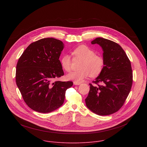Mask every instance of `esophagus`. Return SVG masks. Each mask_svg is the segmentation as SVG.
Here are the masks:
<instances>
[{"instance_id": "34e87169", "label": "esophagus", "mask_w": 147, "mask_h": 147, "mask_svg": "<svg viewBox=\"0 0 147 147\" xmlns=\"http://www.w3.org/2000/svg\"><path fill=\"white\" fill-rule=\"evenodd\" d=\"M73 84H74V85L79 86V85L81 84V82H77V81H74V82H73Z\"/></svg>"}]
</instances>
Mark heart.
Here are the masks:
<instances>
[{"mask_svg":"<svg viewBox=\"0 0 147 147\" xmlns=\"http://www.w3.org/2000/svg\"><path fill=\"white\" fill-rule=\"evenodd\" d=\"M73 54L77 57L82 59L80 69L69 73L67 77L69 80L77 82H81L91 75L92 77L98 76L102 71L104 67V59L99 55H96L95 52L86 45H80L76 48ZM62 67L66 71H70L72 69V61L70 55L65 54L60 60Z\"/></svg>","mask_w":147,"mask_h":147,"instance_id":"b5f03b06","label":"heart"}]
</instances>
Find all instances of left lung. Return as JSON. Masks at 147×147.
<instances>
[{
    "instance_id": "8db88e82",
    "label": "left lung",
    "mask_w": 147,
    "mask_h": 147,
    "mask_svg": "<svg viewBox=\"0 0 147 147\" xmlns=\"http://www.w3.org/2000/svg\"><path fill=\"white\" fill-rule=\"evenodd\" d=\"M102 49L104 67L101 73L90 84L86 99L87 107L94 113L105 116L118 111L128 96L133 83L131 63L122 48L111 40L98 37L91 41ZM98 82L103 84L99 85Z\"/></svg>"
}]
</instances>
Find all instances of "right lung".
Masks as SVG:
<instances>
[{"label": "right lung", "mask_w": 147, "mask_h": 147, "mask_svg": "<svg viewBox=\"0 0 147 147\" xmlns=\"http://www.w3.org/2000/svg\"><path fill=\"white\" fill-rule=\"evenodd\" d=\"M63 42L53 38L31 44L19 58L16 73L17 86L27 105L40 113H49L64 102L72 81L52 82L64 75L59 57Z\"/></svg>", "instance_id": "add662e5"}]
</instances>
